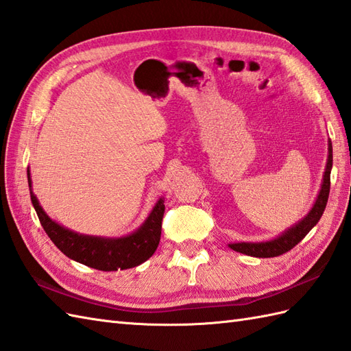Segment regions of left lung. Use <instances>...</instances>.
Listing matches in <instances>:
<instances>
[{
	"instance_id": "obj_1",
	"label": "left lung",
	"mask_w": 351,
	"mask_h": 351,
	"mask_svg": "<svg viewBox=\"0 0 351 351\" xmlns=\"http://www.w3.org/2000/svg\"><path fill=\"white\" fill-rule=\"evenodd\" d=\"M330 169H332V143L328 141V160L326 168L323 173V180L317 198H315L311 210L306 213L301 220L295 223L293 226L287 228L285 232H281L276 238L268 241H259V243H230L228 244L230 249L235 252H240L247 256H254V258H276V256L283 254L290 249L304 240V237L310 232V230L317 225L320 220L324 208H326V202L329 198V189H330Z\"/></svg>"
}]
</instances>
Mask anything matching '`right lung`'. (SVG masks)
Returning <instances> with one entry per match:
<instances>
[{
	"mask_svg": "<svg viewBox=\"0 0 351 351\" xmlns=\"http://www.w3.org/2000/svg\"><path fill=\"white\" fill-rule=\"evenodd\" d=\"M28 184L31 201L43 229L46 230V234L58 249L70 259L99 271H117L138 267L156 252L160 241L162 217L165 211L164 198L156 201L155 207L152 208L147 219L143 221L138 229L123 237L108 238L79 234L59 225L58 221L47 216L37 196L34 195L29 169Z\"/></svg>",
	"mask_w": 351,
	"mask_h": 351,
	"instance_id": "1",
	"label": "right lung"
}]
</instances>
